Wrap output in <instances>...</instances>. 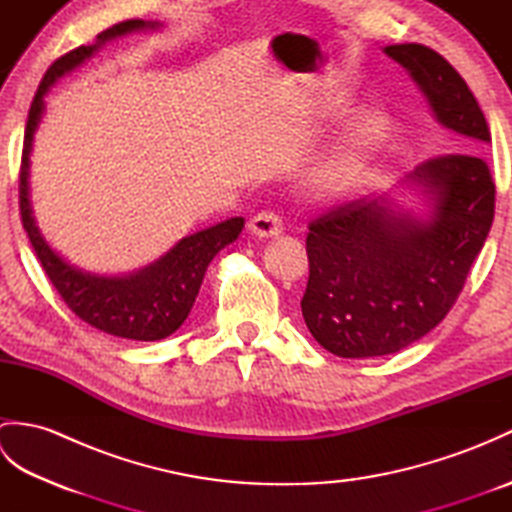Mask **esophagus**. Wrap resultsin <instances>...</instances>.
Returning <instances> with one entry per match:
<instances>
[{
    "instance_id": "esophagus-1",
    "label": "esophagus",
    "mask_w": 512,
    "mask_h": 512,
    "mask_svg": "<svg viewBox=\"0 0 512 512\" xmlns=\"http://www.w3.org/2000/svg\"><path fill=\"white\" fill-rule=\"evenodd\" d=\"M281 231H284V224H281V217L273 211L257 213L248 222V233L255 237H275Z\"/></svg>"
}]
</instances>
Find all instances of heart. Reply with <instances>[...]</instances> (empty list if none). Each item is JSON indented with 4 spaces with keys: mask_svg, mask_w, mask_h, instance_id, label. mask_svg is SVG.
Instances as JSON below:
<instances>
[{
    "mask_svg": "<svg viewBox=\"0 0 512 512\" xmlns=\"http://www.w3.org/2000/svg\"><path fill=\"white\" fill-rule=\"evenodd\" d=\"M387 140V121L376 112L358 116L321 165L314 171V184L325 195H341L354 189L372 167Z\"/></svg>",
    "mask_w": 512,
    "mask_h": 512,
    "instance_id": "obj_1",
    "label": "heart"
}]
</instances>
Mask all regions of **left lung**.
Segmentation results:
<instances>
[{
  "label": "left lung",
  "instance_id": "8db88e82",
  "mask_svg": "<svg viewBox=\"0 0 512 512\" xmlns=\"http://www.w3.org/2000/svg\"><path fill=\"white\" fill-rule=\"evenodd\" d=\"M451 132L449 154L424 160L407 187L424 195V217L391 198L354 200L310 222V277L301 312L325 350L341 358L400 352L447 317L495 215L484 156L486 118L453 65L420 43L385 48Z\"/></svg>",
  "mask_w": 512,
  "mask_h": 512
}]
</instances>
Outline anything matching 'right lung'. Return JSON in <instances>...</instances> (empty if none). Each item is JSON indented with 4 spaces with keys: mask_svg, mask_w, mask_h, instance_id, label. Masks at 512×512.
<instances>
[{
    "mask_svg": "<svg viewBox=\"0 0 512 512\" xmlns=\"http://www.w3.org/2000/svg\"><path fill=\"white\" fill-rule=\"evenodd\" d=\"M147 28L156 30L160 24L143 19L121 21V24L103 30L96 37L94 46L76 48L50 65L43 81L39 83L35 101L30 105L19 171L21 222H24L30 244L35 248L52 286L57 288L61 299L68 303V308L76 317L90 323L96 330L132 341H160L180 328L184 319L189 317L195 297H198L211 259L224 246L235 242L244 228V217H231V220L204 228V231L189 237H182L167 255H162L158 262L145 266L138 273L123 277L92 275L65 262L39 233L28 198V176L32 140H35L43 107H46L43 96L48 94V90L63 74L72 72L85 59H90L105 41Z\"/></svg>",
    "mask_w": 512,
    "mask_h": 512,
    "instance_id": "add662e5",
    "label": "right lung"
}]
</instances>
